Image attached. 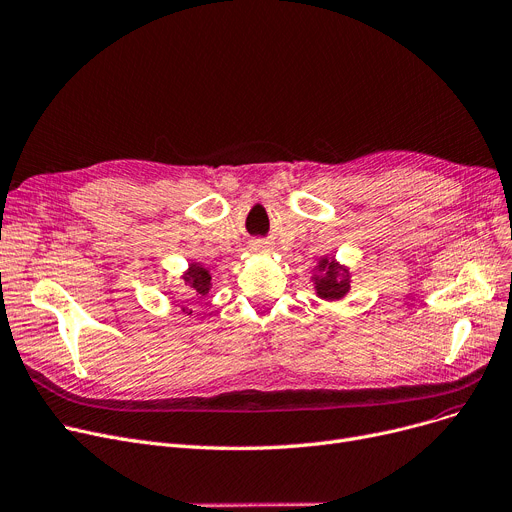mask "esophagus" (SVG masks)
Instances as JSON below:
<instances>
[{
  "label": "esophagus",
  "instance_id": "obj_1",
  "mask_svg": "<svg viewBox=\"0 0 512 512\" xmlns=\"http://www.w3.org/2000/svg\"><path fill=\"white\" fill-rule=\"evenodd\" d=\"M254 248H264V244L262 242H256V246Z\"/></svg>",
  "mask_w": 512,
  "mask_h": 512
}]
</instances>
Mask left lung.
I'll list each match as a JSON object with an SVG mask.
<instances>
[{
  "instance_id": "obj_1",
  "label": "left lung",
  "mask_w": 512,
  "mask_h": 512,
  "mask_svg": "<svg viewBox=\"0 0 512 512\" xmlns=\"http://www.w3.org/2000/svg\"><path fill=\"white\" fill-rule=\"evenodd\" d=\"M314 289L316 295L324 302H339L351 289V275L349 268L339 264L335 258H320L314 266Z\"/></svg>"
}]
</instances>
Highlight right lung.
Wrapping results in <instances>:
<instances>
[{
  "instance_id": "add662e5",
  "label": "right lung",
  "mask_w": 512,
  "mask_h": 512,
  "mask_svg": "<svg viewBox=\"0 0 512 512\" xmlns=\"http://www.w3.org/2000/svg\"><path fill=\"white\" fill-rule=\"evenodd\" d=\"M186 287H188V297L182 302V312L192 314V304L198 302V299L206 297L210 287H213V277H210V270L202 266L200 262H190L188 270L182 275Z\"/></svg>"
}]
</instances>
